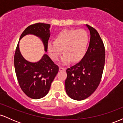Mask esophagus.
<instances>
[{
    "instance_id": "1",
    "label": "esophagus",
    "mask_w": 123,
    "mask_h": 123,
    "mask_svg": "<svg viewBox=\"0 0 123 123\" xmlns=\"http://www.w3.org/2000/svg\"><path fill=\"white\" fill-rule=\"evenodd\" d=\"M59 70H60V71H64V70H65V68L62 67H60V68H59Z\"/></svg>"
}]
</instances>
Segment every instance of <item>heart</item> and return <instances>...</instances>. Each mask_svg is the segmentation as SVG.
Segmentation results:
<instances>
[{
  "instance_id": "b5f03b06",
  "label": "heart",
  "mask_w": 123,
  "mask_h": 123,
  "mask_svg": "<svg viewBox=\"0 0 123 123\" xmlns=\"http://www.w3.org/2000/svg\"><path fill=\"white\" fill-rule=\"evenodd\" d=\"M88 35L83 29H64L56 35L55 40L47 43L48 53L54 61H58L62 52L61 62L67 65L70 61H79L83 58L87 50Z\"/></svg>"
}]
</instances>
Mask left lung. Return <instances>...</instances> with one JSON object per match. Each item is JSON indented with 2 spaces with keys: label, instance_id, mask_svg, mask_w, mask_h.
<instances>
[{
  "label": "left lung",
  "instance_id": "1",
  "mask_svg": "<svg viewBox=\"0 0 123 123\" xmlns=\"http://www.w3.org/2000/svg\"><path fill=\"white\" fill-rule=\"evenodd\" d=\"M90 33V44L81 60L66 69L65 85L68 95L81 101L90 97L98 87L105 61L104 43L98 32L86 25Z\"/></svg>",
  "mask_w": 123,
  "mask_h": 123
}]
</instances>
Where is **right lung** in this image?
Segmentation results:
<instances>
[{
	"instance_id": "obj_1",
	"label": "right lung",
	"mask_w": 123,
	"mask_h": 123,
	"mask_svg": "<svg viewBox=\"0 0 123 123\" xmlns=\"http://www.w3.org/2000/svg\"><path fill=\"white\" fill-rule=\"evenodd\" d=\"M50 25L37 23L28 26L21 34L19 40L27 35H33L41 39L44 51H47V43L50 36ZM19 43L14 55L15 71L21 90L29 98L37 99L45 97L51 84L58 72L59 68L46 54L36 62L26 61L21 54Z\"/></svg>"
}]
</instances>
